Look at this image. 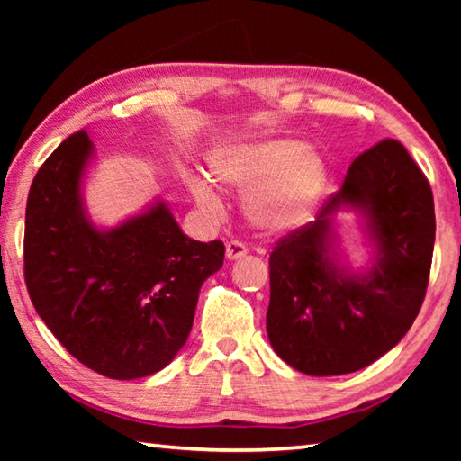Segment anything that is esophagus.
<instances>
[{"instance_id":"esophagus-1","label":"esophagus","mask_w":461,"mask_h":461,"mask_svg":"<svg viewBox=\"0 0 461 461\" xmlns=\"http://www.w3.org/2000/svg\"><path fill=\"white\" fill-rule=\"evenodd\" d=\"M246 254H248V248L241 244V241H228V246H225V258L230 262L241 260Z\"/></svg>"}]
</instances>
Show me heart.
<instances>
[{"instance_id": "b5f03b06", "label": "heart", "mask_w": 461, "mask_h": 461, "mask_svg": "<svg viewBox=\"0 0 461 461\" xmlns=\"http://www.w3.org/2000/svg\"><path fill=\"white\" fill-rule=\"evenodd\" d=\"M213 181L244 193V215L256 228L288 231L305 223L327 186V162L313 146L291 136H260L215 146L207 156ZM186 191L201 212L220 215L223 203L212 183L193 175Z\"/></svg>"}]
</instances>
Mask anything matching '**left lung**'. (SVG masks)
<instances>
[{"mask_svg": "<svg viewBox=\"0 0 461 461\" xmlns=\"http://www.w3.org/2000/svg\"><path fill=\"white\" fill-rule=\"evenodd\" d=\"M361 217L369 264L354 269L337 213ZM435 244L433 193L411 154L382 140L352 162L317 220L270 254V346L294 370L338 376L399 343L423 305Z\"/></svg>", "mask_w": 461, "mask_h": 461, "instance_id": "1", "label": "left lung"}]
</instances>
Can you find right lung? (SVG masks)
<instances>
[{
  "label": "right lung",
  "instance_id": "obj_1",
  "mask_svg": "<svg viewBox=\"0 0 461 461\" xmlns=\"http://www.w3.org/2000/svg\"><path fill=\"white\" fill-rule=\"evenodd\" d=\"M93 158L95 144L81 130L34 176L26 286L36 313L81 364L107 378H144L181 352L201 285L223 267L225 248L183 233L162 197L99 228L85 203Z\"/></svg>",
  "mask_w": 461,
  "mask_h": 461
}]
</instances>
